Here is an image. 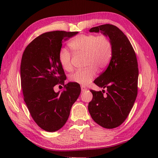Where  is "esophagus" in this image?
<instances>
[{
    "mask_svg": "<svg viewBox=\"0 0 158 158\" xmlns=\"http://www.w3.org/2000/svg\"><path fill=\"white\" fill-rule=\"evenodd\" d=\"M81 91L83 92H85L87 90V88L86 87H85L84 85H81Z\"/></svg>",
    "mask_w": 158,
    "mask_h": 158,
    "instance_id": "obj_1",
    "label": "esophagus"
}]
</instances>
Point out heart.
Listing matches in <instances>:
<instances>
[{"label":"heart","instance_id":"heart-1","mask_svg":"<svg viewBox=\"0 0 158 158\" xmlns=\"http://www.w3.org/2000/svg\"><path fill=\"white\" fill-rule=\"evenodd\" d=\"M69 47L75 53L85 54V69H79L70 75L71 81L87 85L96 75V69L102 70L108 66L111 59V42L105 35H80L69 43ZM60 65L66 70L73 68L71 54L66 48H61L58 53Z\"/></svg>","mask_w":158,"mask_h":158}]
</instances>
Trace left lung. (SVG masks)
<instances>
[{
    "label": "left lung",
    "mask_w": 158,
    "mask_h": 158,
    "mask_svg": "<svg viewBox=\"0 0 158 158\" xmlns=\"http://www.w3.org/2000/svg\"><path fill=\"white\" fill-rule=\"evenodd\" d=\"M89 32H101L108 36L113 53L107 69L94 81L106 91L91 90L93 98L88 110L98 125L107 129L115 128L126 120L136 98L139 78L136 56L128 39L117 26L104 24L92 28Z\"/></svg>",
    "instance_id": "left-lung-1"
}]
</instances>
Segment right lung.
Masks as SVG:
<instances>
[{
  "mask_svg": "<svg viewBox=\"0 0 158 158\" xmlns=\"http://www.w3.org/2000/svg\"><path fill=\"white\" fill-rule=\"evenodd\" d=\"M78 32L43 33L26 47L20 66L23 98L37 125L47 132H56L66 123L73 105L81 93L75 83L64 84L66 79L58 60L62 43ZM62 84L65 89L55 93L53 87Z\"/></svg>",
  "mask_w": 158,
  "mask_h": 158,
  "instance_id": "right-lung-1",
  "label": "right lung"
}]
</instances>
